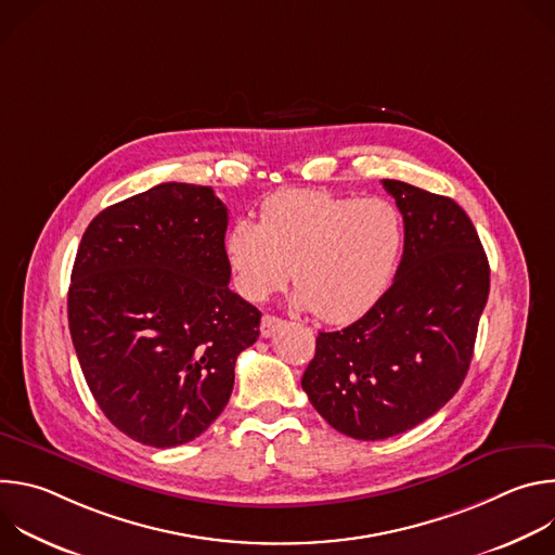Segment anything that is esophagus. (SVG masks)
Instances as JSON below:
<instances>
[{"label": "esophagus", "instance_id": "1", "mask_svg": "<svg viewBox=\"0 0 555 555\" xmlns=\"http://www.w3.org/2000/svg\"><path fill=\"white\" fill-rule=\"evenodd\" d=\"M283 325H285V321H281L279 315L266 313L263 319H261V336H263V338H270V336H274Z\"/></svg>", "mask_w": 555, "mask_h": 555}]
</instances>
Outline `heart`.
I'll return each instance as SVG.
<instances>
[{"instance_id":"heart-1","label":"heart","mask_w":555,"mask_h":555,"mask_svg":"<svg viewBox=\"0 0 555 555\" xmlns=\"http://www.w3.org/2000/svg\"><path fill=\"white\" fill-rule=\"evenodd\" d=\"M404 248L402 212L382 197L283 191L261 206V221L236 219L223 253L236 292L253 302L283 289L325 323H351L388 289Z\"/></svg>"}]
</instances>
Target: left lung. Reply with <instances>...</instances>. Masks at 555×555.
Instances as JSON below:
<instances>
[{
  "mask_svg": "<svg viewBox=\"0 0 555 555\" xmlns=\"http://www.w3.org/2000/svg\"><path fill=\"white\" fill-rule=\"evenodd\" d=\"M404 217L392 285L340 332H321L302 373L311 406L338 433L379 441L433 417L459 390L490 294V263L450 197L382 180Z\"/></svg>",
  "mask_w": 555,
  "mask_h": 555,
  "instance_id": "1",
  "label": "left lung"
}]
</instances>
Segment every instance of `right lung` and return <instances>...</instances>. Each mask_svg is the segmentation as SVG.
<instances>
[{
  "instance_id": "obj_1",
  "label": "right lung",
  "mask_w": 555,
  "mask_h": 555,
  "mask_svg": "<svg viewBox=\"0 0 555 555\" xmlns=\"http://www.w3.org/2000/svg\"><path fill=\"white\" fill-rule=\"evenodd\" d=\"M228 208L210 186L157 184L99 212L67 292L78 364L127 437L173 448L225 409L261 311L230 292Z\"/></svg>"
}]
</instances>
